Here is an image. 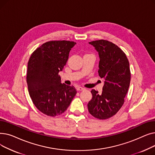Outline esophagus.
<instances>
[{
  "instance_id": "1",
  "label": "esophagus",
  "mask_w": 155,
  "mask_h": 155,
  "mask_svg": "<svg viewBox=\"0 0 155 155\" xmlns=\"http://www.w3.org/2000/svg\"><path fill=\"white\" fill-rule=\"evenodd\" d=\"M84 88H83V87H77V90L78 91H84Z\"/></svg>"
}]
</instances>
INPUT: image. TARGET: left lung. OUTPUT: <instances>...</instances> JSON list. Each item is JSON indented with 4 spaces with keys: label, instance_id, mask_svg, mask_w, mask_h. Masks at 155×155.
Returning <instances> with one entry per match:
<instances>
[{
    "label": "left lung",
    "instance_id": "obj_1",
    "mask_svg": "<svg viewBox=\"0 0 155 155\" xmlns=\"http://www.w3.org/2000/svg\"><path fill=\"white\" fill-rule=\"evenodd\" d=\"M98 52L99 75L104 79L102 92L91 91L88 112L95 118L107 119L123 106L131 80L129 63L126 54L117 45L101 39L89 42Z\"/></svg>",
    "mask_w": 155,
    "mask_h": 155
}]
</instances>
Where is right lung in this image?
Returning a JSON list of instances; mask_svg holds the SVG:
<instances>
[{
	"label": "right lung",
	"instance_id": "add662e5",
	"mask_svg": "<svg viewBox=\"0 0 155 155\" xmlns=\"http://www.w3.org/2000/svg\"><path fill=\"white\" fill-rule=\"evenodd\" d=\"M75 45L64 40L48 41L38 48L29 60L26 80L30 97L36 108L48 116L61 114L77 94L73 86L61 84L58 75Z\"/></svg>",
	"mask_w": 155,
	"mask_h": 155
}]
</instances>
